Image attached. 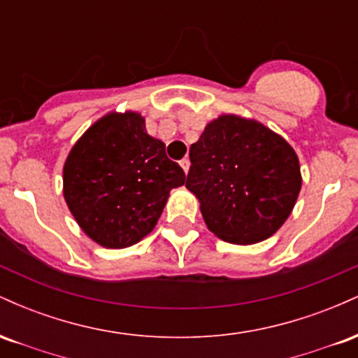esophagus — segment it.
Wrapping results in <instances>:
<instances>
[{
    "label": "esophagus",
    "instance_id": "obj_1",
    "mask_svg": "<svg viewBox=\"0 0 358 358\" xmlns=\"http://www.w3.org/2000/svg\"><path fill=\"white\" fill-rule=\"evenodd\" d=\"M180 166L183 168L185 173H188V170H190V159H188V158H183L182 162H180Z\"/></svg>",
    "mask_w": 358,
    "mask_h": 358
}]
</instances>
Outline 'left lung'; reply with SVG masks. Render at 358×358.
Here are the masks:
<instances>
[{"instance_id": "8db88e82", "label": "left lung", "mask_w": 358, "mask_h": 358, "mask_svg": "<svg viewBox=\"0 0 358 358\" xmlns=\"http://www.w3.org/2000/svg\"><path fill=\"white\" fill-rule=\"evenodd\" d=\"M185 187L208 231L232 244L266 241L293 212L301 171L293 146L256 119L222 114L190 146Z\"/></svg>"}]
</instances>
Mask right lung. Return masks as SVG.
<instances>
[{"mask_svg": "<svg viewBox=\"0 0 358 358\" xmlns=\"http://www.w3.org/2000/svg\"><path fill=\"white\" fill-rule=\"evenodd\" d=\"M185 173L146 133L134 110L108 113L77 139L64 165V199L89 239L108 249L136 244L155 229Z\"/></svg>", "mask_w": 358, "mask_h": 358, "instance_id": "obj_1", "label": "right lung"}]
</instances>
